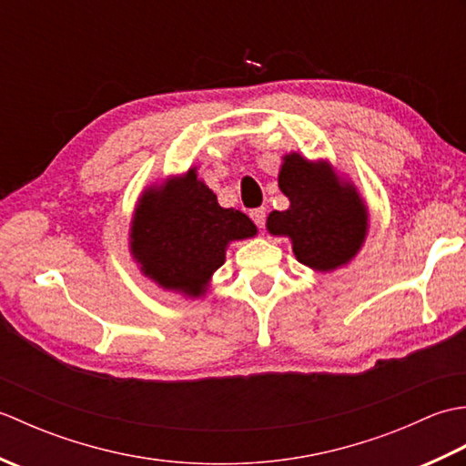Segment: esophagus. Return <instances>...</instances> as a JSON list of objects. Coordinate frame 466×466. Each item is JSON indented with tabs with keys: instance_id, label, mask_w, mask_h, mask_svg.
Instances as JSON below:
<instances>
[{
	"instance_id": "obj_1",
	"label": "esophagus",
	"mask_w": 466,
	"mask_h": 466,
	"mask_svg": "<svg viewBox=\"0 0 466 466\" xmlns=\"http://www.w3.org/2000/svg\"><path fill=\"white\" fill-rule=\"evenodd\" d=\"M250 218H252V222L258 226V228H264V222H266V210L264 208H256V210H252L250 212Z\"/></svg>"
}]
</instances>
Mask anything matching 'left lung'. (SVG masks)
Listing matches in <instances>:
<instances>
[{"instance_id":"obj_1","label":"left lung","mask_w":466,"mask_h":466,"mask_svg":"<svg viewBox=\"0 0 466 466\" xmlns=\"http://www.w3.org/2000/svg\"><path fill=\"white\" fill-rule=\"evenodd\" d=\"M290 208L268 216L270 234L289 236L302 264L329 272L350 262L366 236V206L350 184L339 182L326 162H309L300 154L284 156L279 176Z\"/></svg>"}]
</instances>
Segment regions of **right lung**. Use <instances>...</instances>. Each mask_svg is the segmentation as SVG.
Listing matches in <instances>:
<instances>
[{"label": "right lung", "instance_id": "obj_1", "mask_svg": "<svg viewBox=\"0 0 466 466\" xmlns=\"http://www.w3.org/2000/svg\"><path fill=\"white\" fill-rule=\"evenodd\" d=\"M254 234L250 218L222 208L210 187L198 180L196 170H190L142 194L130 246L146 276L166 290L196 299L224 264L228 242Z\"/></svg>", "mask_w": 466, "mask_h": 466}]
</instances>
